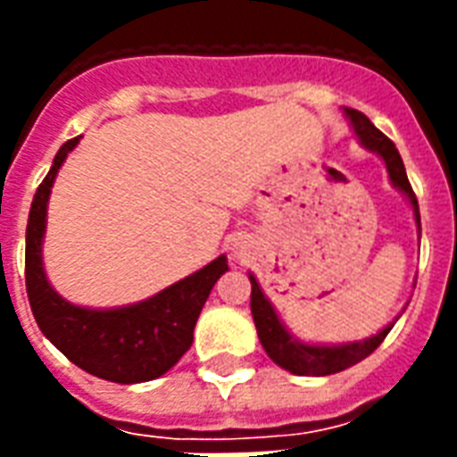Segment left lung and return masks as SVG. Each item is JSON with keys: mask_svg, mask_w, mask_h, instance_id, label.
Returning a JSON list of instances; mask_svg holds the SVG:
<instances>
[{"mask_svg": "<svg viewBox=\"0 0 457 457\" xmlns=\"http://www.w3.org/2000/svg\"><path fill=\"white\" fill-rule=\"evenodd\" d=\"M346 118L351 120V128L361 139V145L368 149V152L377 154L382 158L384 165H386V172H389L391 185L396 187L398 192L405 194V199L411 201L412 215H415V222H418L420 232V206L418 196L412 192L411 182H408V175H405L403 158L398 154L396 145L391 142L384 132H379L375 125L370 123V118L365 113L355 109H344ZM251 279V315H253V322H256L258 339L263 344L265 353L270 355L272 362H278L279 368L289 370L292 375L301 377H325L334 375V372H341V370L351 368L355 362H361L362 358H368L372 351H375L386 334L391 332V325H386L382 332H377L375 337L362 341H351V344H303L294 334H289L282 320L278 318V312L272 308V303L265 299L263 289L256 282L253 275H249Z\"/></svg>", "mask_w": 457, "mask_h": 457, "instance_id": "1", "label": "left lung"}]
</instances>
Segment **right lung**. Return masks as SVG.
<instances>
[{
    "label": "right lung",
    "mask_w": 457,
    "mask_h": 457,
    "mask_svg": "<svg viewBox=\"0 0 457 457\" xmlns=\"http://www.w3.org/2000/svg\"><path fill=\"white\" fill-rule=\"evenodd\" d=\"M78 142L80 137L61 146L32 199L25 229L28 301L42 334L78 368L118 384L152 382L189 351L194 325L213 285L228 270V258L218 256L152 299L120 308H85L59 296L42 265V239L54 179Z\"/></svg>",
    "instance_id": "obj_1"
}]
</instances>
